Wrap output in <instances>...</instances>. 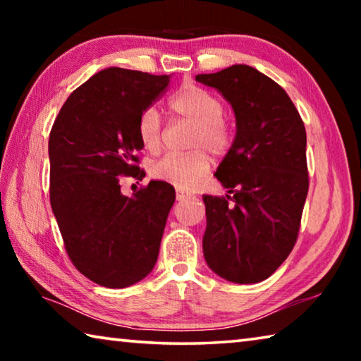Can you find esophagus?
Masks as SVG:
<instances>
[{
  "label": "esophagus",
  "mask_w": 361,
  "mask_h": 361,
  "mask_svg": "<svg viewBox=\"0 0 361 361\" xmlns=\"http://www.w3.org/2000/svg\"><path fill=\"white\" fill-rule=\"evenodd\" d=\"M191 195H192V194L181 191V189H176V200H185V199H188V197H191Z\"/></svg>",
  "instance_id": "obj_1"
}]
</instances>
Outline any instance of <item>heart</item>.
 Wrapping results in <instances>:
<instances>
[{
    "label": "heart",
    "mask_w": 361,
    "mask_h": 361,
    "mask_svg": "<svg viewBox=\"0 0 361 361\" xmlns=\"http://www.w3.org/2000/svg\"><path fill=\"white\" fill-rule=\"evenodd\" d=\"M169 109L175 118L194 124L189 154H167L152 166L156 180L170 183L180 189H189L209 173L210 157L224 156L234 142V129L224 118V102L216 94L200 85L189 84L181 87L169 102ZM138 138L143 148L157 152L162 146L164 127L156 109L148 108L140 114L137 126Z\"/></svg>",
    "instance_id": "b5f03b06"
}]
</instances>
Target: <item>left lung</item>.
<instances>
[{
    "label": "left lung",
    "instance_id": "1",
    "mask_svg": "<svg viewBox=\"0 0 361 361\" xmlns=\"http://www.w3.org/2000/svg\"><path fill=\"white\" fill-rule=\"evenodd\" d=\"M195 81L235 113V140L215 176L228 195H204V256L219 277L258 283L295 247L309 191L305 127L288 94L258 70L232 65Z\"/></svg>",
    "mask_w": 361,
    "mask_h": 361
}]
</instances>
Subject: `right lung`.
Segmentation results:
<instances>
[{
    "instance_id": "add662e5",
    "label": "right lung",
    "mask_w": 361,
    "mask_h": 361,
    "mask_svg": "<svg viewBox=\"0 0 361 361\" xmlns=\"http://www.w3.org/2000/svg\"><path fill=\"white\" fill-rule=\"evenodd\" d=\"M167 75L102 70L73 92L49 135L52 212L82 276L126 288L152 271L175 189L149 181L127 197L122 176L142 181L138 118L169 85Z\"/></svg>"
}]
</instances>
